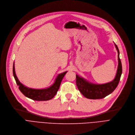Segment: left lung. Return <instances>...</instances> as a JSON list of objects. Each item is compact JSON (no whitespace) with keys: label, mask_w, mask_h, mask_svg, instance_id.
I'll return each instance as SVG.
<instances>
[{"label":"left lung","mask_w":135,"mask_h":135,"mask_svg":"<svg viewBox=\"0 0 135 135\" xmlns=\"http://www.w3.org/2000/svg\"><path fill=\"white\" fill-rule=\"evenodd\" d=\"M115 46L118 53V66L114 79L104 84H94L84 78L76 75V85L80 92L88 99H98L105 97L112 93L117 88L122 74V65L119 57V50L116 44Z\"/></svg>","instance_id":"1"}]
</instances>
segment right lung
<instances>
[{
  "mask_svg": "<svg viewBox=\"0 0 135 135\" xmlns=\"http://www.w3.org/2000/svg\"><path fill=\"white\" fill-rule=\"evenodd\" d=\"M66 73L64 72L57 75L55 82L50 87L44 89H34L25 86L20 82L16 75L14 62L13 64V75L19 89L26 97L34 100L44 101L52 99L58 91L61 81Z\"/></svg>",
  "mask_w": 135,
  "mask_h": 135,
  "instance_id": "right-lung-1",
  "label": "right lung"
}]
</instances>
